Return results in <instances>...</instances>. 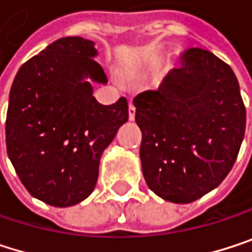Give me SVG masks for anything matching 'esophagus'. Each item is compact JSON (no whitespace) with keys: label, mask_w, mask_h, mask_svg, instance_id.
Listing matches in <instances>:
<instances>
[{"label":"esophagus","mask_w":252,"mask_h":252,"mask_svg":"<svg viewBox=\"0 0 252 252\" xmlns=\"http://www.w3.org/2000/svg\"><path fill=\"white\" fill-rule=\"evenodd\" d=\"M128 118H130V121H134V118H136V107H134V104L130 101V106H128Z\"/></svg>","instance_id":"esophagus-1"}]
</instances>
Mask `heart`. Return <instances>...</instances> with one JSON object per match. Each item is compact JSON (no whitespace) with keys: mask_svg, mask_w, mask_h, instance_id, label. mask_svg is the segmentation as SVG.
I'll return each mask as SVG.
<instances>
[{"mask_svg":"<svg viewBox=\"0 0 252 252\" xmlns=\"http://www.w3.org/2000/svg\"><path fill=\"white\" fill-rule=\"evenodd\" d=\"M164 63V54L161 51H152L149 54H146L137 64L136 67V73L142 78L151 76L155 72H158V69L162 66Z\"/></svg>","mask_w":252,"mask_h":252,"instance_id":"b5f03b06","label":"heart"}]
</instances>
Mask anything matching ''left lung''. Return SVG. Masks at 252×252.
Masks as SVG:
<instances>
[{
    "instance_id": "1",
    "label": "left lung",
    "mask_w": 252,
    "mask_h": 252,
    "mask_svg": "<svg viewBox=\"0 0 252 252\" xmlns=\"http://www.w3.org/2000/svg\"><path fill=\"white\" fill-rule=\"evenodd\" d=\"M142 130L145 180L159 198L193 202L232 170L245 134V106L229 64L202 48L182 56V67L158 91L134 98Z\"/></svg>"
}]
</instances>
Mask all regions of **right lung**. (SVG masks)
Here are the masks:
<instances>
[{"label": "right lung", "mask_w": 252, "mask_h": 252, "mask_svg": "<svg viewBox=\"0 0 252 252\" xmlns=\"http://www.w3.org/2000/svg\"><path fill=\"white\" fill-rule=\"evenodd\" d=\"M94 45L81 36L54 41L22 64L10 90L8 158L28 192L59 208L91 195L103 151L128 121L125 97L104 106L93 95V84H107Z\"/></svg>", "instance_id": "1"}]
</instances>
